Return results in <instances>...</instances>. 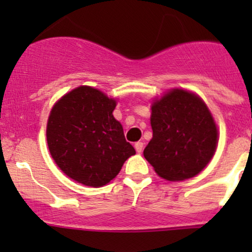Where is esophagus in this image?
Instances as JSON below:
<instances>
[{
    "label": "esophagus",
    "instance_id": "34e87169",
    "mask_svg": "<svg viewBox=\"0 0 252 252\" xmlns=\"http://www.w3.org/2000/svg\"><path fill=\"white\" fill-rule=\"evenodd\" d=\"M134 147H135L136 152H138V154H140V152H142V150H144V142H141V141L135 142Z\"/></svg>",
    "mask_w": 252,
    "mask_h": 252
}]
</instances>
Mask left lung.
Returning a JSON list of instances; mask_svg holds the SVG:
<instances>
[{"instance_id": "obj_1", "label": "left lung", "mask_w": 252, "mask_h": 252, "mask_svg": "<svg viewBox=\"0 0 252 252\" xmlns=\"http://www.w3.org/2000/svg\"><path fill=\"white\" fill-rule=\"evenodd\" d=\"M152 139L144 156L159 177L185 180L195 177L212 158L217 128L204 101L174 89L152 105Z\"/></svg>"}]
</instances>
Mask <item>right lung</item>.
<instances>
[{
  "mask_svg": "<svg viewBox=\"0 0 252 252\" xmlns=\"http://www.w3.org/2000/svg\"><path fill=\"white\" fill-rule=\"evenodd\" d=\"M116 101L90 86L63 96L51 111L47 144L57 166L69 178L89 187H102L135 155L123 126L112 114Z\"/></svg>",
  "mask_w": 252,
  "mask_h": 252,
  "instance_id": "obj_1",
  "label": "right lung"
}]
</instances>
